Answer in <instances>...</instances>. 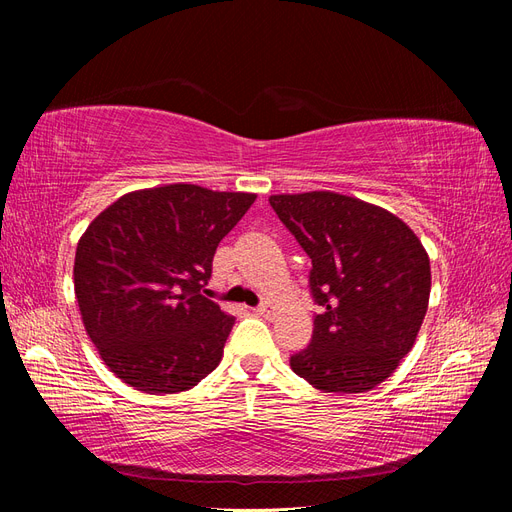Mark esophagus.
I'll return each mask as SVG.
<instances>
[{
  "instance_id": "1",
  "label": "esophagus",
  "mask_w": 512,
  "mask_h": 512,
  "mask_svg": "<svg viewBox=\"0 0 512 512\" xmlns=\"http://www.w3.org/2000/svg\"><path fill=\"white\" fill-rule=\"evenodd\" d=\"M254 312L260 314V316H265V318H271L273 316V305L271 303H262V305H258L254 309Z\"/></svg>"
}]
</instances>
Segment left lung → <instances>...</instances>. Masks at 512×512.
Listing matches in <instances>:
<instances>
[{"mask_svg":"<svg viewBox=\"0 0 512 512\" xmlns=\"http://www.w3.org/2000/svg\"><path fill=\"white\" fill-rule=\"evenodd\" d=\"M269 203L312 258L309 290L320 305L292 371L324 393L376 389L412 350L427 312L421 239L391 211L344 194H277Z\"/></svg>","mask_w":512,"mask_h":512,"instance_id":"8db88e82","label":"left lung"}]
</instances>
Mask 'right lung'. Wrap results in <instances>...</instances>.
I'll return each mask as SVG.
<instances>
[{
  "label": "right lung",
  "mask_w": 512,
  "mask_h": 512,
  "mask_svg": "<svg viewBox=\"0 0 512 512\" xmlns=\"http://www.w3.org/2000/svg\"><path fill=\"white\" fill-rule=\"evenodd\" d=\"M254 200L170 183L123 194L87 226L74 294L117 378L151 395L181 393L220 365L235 318L203 290L218 243Z\"/></svg>",
  "instance_id": "obj_1"
}]
</instances>
